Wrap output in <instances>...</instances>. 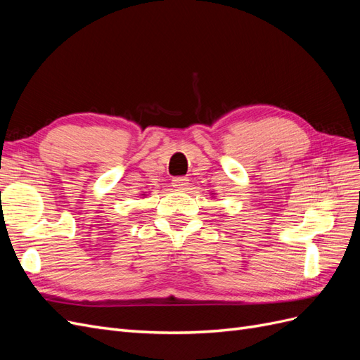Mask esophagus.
Returning a JSON list of instances; mask_svg holds the SVG:
<instances>
[{"instance_id": "obj_1", "label": "esophagus", "mask_w": 360, "mask_h": 360, "mask_svg": "<svg viewBox=\"0 0 360 360\" xmlns=\"http://www.w3.org/2000/svg\"><path fill=\"white\" fill-rule=\"evenodd\" d=\"M189 183V179L188 177H176L172 179V186L176 189H186Z\"/></svg>"}]
</instances>
